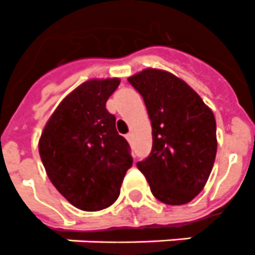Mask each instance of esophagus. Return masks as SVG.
<instances>
[{
  "label": "esophagus",
  "instance_id": "34e87169",
  "mask_svg": "<svg viewBox=\"0 0 255 255\" xmlns=\"http://www.w3.org/2000/svg\"><path fill=\"white\" fill-rule=\"evenodd\" d=\"M126 139L128 140V143H131L132 139H133V135H132V133H127V135H126Z\"/></svg>",
  "mask_w": 255,
  "mask_h": 255
}]
</instances>
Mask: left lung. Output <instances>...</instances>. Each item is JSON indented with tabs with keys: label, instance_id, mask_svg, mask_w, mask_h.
Wrapping results in <instances>:
<instances>
[{
	"label": "left lung",
	"instance_id": "8db88e82",
	"mask_svg": "<svg viewBox=\"0 0 255 255\" xmlns=\"http://www.w3.org/2000/svg\"><path fill=\"white\" fill-rule=\"evenodd\" d=\"M128 82L143 96L152 124V151L136 165L159 201L184 205L204 189L213 168V112L193 88L164 70L145 69Z\"/></svg>",
	"mask_w": 255,
	"mask_h": 255
}]
</instances>
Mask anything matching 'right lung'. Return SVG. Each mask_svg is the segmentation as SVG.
Returning a JSON list of instances; mask_svg holds the SVG:
<instances>
[{
  "instance_id": "right-lung-1",
  "label": "right lung",
  "mask_w": 255,
  "mask_h": 255,
  "mask_svg": "<svg viewBox=\"0 0 255 255\" xmlns=\"http://www.w3.org/2000/svg\"><path fill=\"white\" fill-rule=\"evenodd\" d=\"M119 83L118 78L82 83L59 103L38 143L50 181L71 205L86 212L111 206L132 167L129 144L106 108Z\"/></svg>"
}]
</instances>
